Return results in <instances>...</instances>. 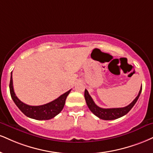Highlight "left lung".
Instances as JSON below:
<instances>
[{
  "label": "left lung",
  "mask_w": 153,
  "mask_h": 153,
  "mask_svg": "<svg viewBox=\"0 0 153 153\" xmlns=\"http://www.w3.org/2000/svg\"><path fill=\"white\" fill-rule=\"evenodd\" d=\"M142 92V86L140 90L138 95L135 97V99L134 100L130 105H128V106L124 107V108H100L99 106H97L96 104L95 103L94 101H93V98H92L91 95L88 93V91L87 90H85V99L86 103L89 109L91 110V111L95 115H96L97 117H98L99 118L105 120H112L117 119L119 117H121L124 116L125 115H126L130 110L132 109V108L135 105L137 100H138L140 95Z\"/></svg>",
  "instance_id": "left-lung-1"
}]
</instances>
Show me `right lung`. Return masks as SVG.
<instances>
[{
	"label": "right lung",
	"instance_id": "right-lung-1",
	"mask_svg": "<svg viewBox=\"0 0 153 153\" xmlns=\"http://www.w3.org/2000/svg\"><path fill=\"white\" fill-rule=\"evenodd\" d=\"M9 88H10V93L13 100L18 108L21 110L22 113L30 118L38 120H50L53 118L58 114L60 113L65 105L66 98L71 91L70 90L64 94L60 95V97H58L56 100L51 101L47 104L38 106H32L24 103L20 100L15 94L13 85L12 72L11 75H10Z\"/></svg>",
	"mask_w": 153,
	"mask_h": 153
}]
</instances>
